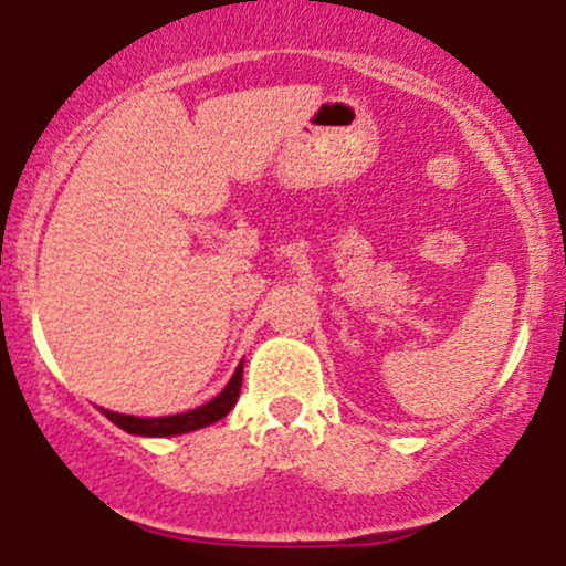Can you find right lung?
Masks as SVG:
<instances>
[{"instance_id":"add662e5","label":"right lung","mask_w":566,"mask_h":566,"mask_svg":"<svg viewBox=\"0 0 566 566\" xmlns=\"http://www.w3.org/2000/svg\"><path fill=\"white\" fill-rule=\"evenodd\" d=\"M242 388V366H237L234 377L229 379L223 390H220L211 402L200 405V408L187 410V413L176 416H158V419H139V416H123L114 413V410H103L116 427H123L130 436H150V438H164V436H181V432L200 430V427H209L214 421H220L223 416H229V410L237 405V396Z\"/></svg>"}]
</instances>
